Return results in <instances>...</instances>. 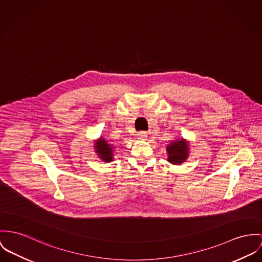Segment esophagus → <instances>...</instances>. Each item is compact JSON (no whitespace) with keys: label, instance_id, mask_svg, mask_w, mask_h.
<instances>
[{"label":"esophagus","instance_id":"obj_1","mask_svg":"<svg viewBox=\"0 0 262 262\" xmlns=\"http://www.w3.org/2000/svg\"><path fill=\"white\" fill-rule=\"evenodd\" d=\"M146 138H147V134H146L145 132H140V133H138V139L144 141Z\"/></svg>","mask_w":262,"mask_h":262}]
</instances>
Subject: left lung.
<instances>
[{
	"label": "left lung",
	"mask_w": 262,
	"mask_h": 262,
	"mask_svg": "<svg viewBox=\"0 0 262 262\" xmlns=\"http://www.w3.org/2000/svg\"><path fill=\"white\" fill-rule=\"evenodd\" d=\"M167 161L172 164H181L188 158V143L185 140H177L166 146Z\"/></svg>",
	"instance_id": "obj_1"
}]
</instances>
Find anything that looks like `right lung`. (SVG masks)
<instances>
[{"instance_id": "1", "label": "right lung", "mask_w": 262, "mask_h": 262, "mask_svg": "<svg viewBox=\"0 0 262 262\" xmlns=\"http://www.w3.org/2000/svg\"><path fill=\"white\" fill-rule=\"evenodd\" d=\"M95 151L98 154L99 158L105 162H110L113 161L114 156V146L108 143L106 140L101 138L100 140L95 142Z\"/></svg>"}]
</instances>
